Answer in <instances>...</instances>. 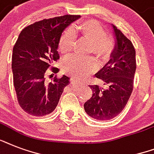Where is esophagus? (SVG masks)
Segmentation results:
<instances>
[{
  "label": "esophagus",
  "instance_id": "esophagus-1",
  "mask_svg": "<svg viewBox=\"0 0 154 154\" xmlns=\"http://www.w3.org/2000/svg\"><path fill=\"white\" fill-rule=\"evenodd\" d=\"M71 84H72V86L74 87V88H76V89H78V88H79V86L77 85V83L75 82H73V80H71Z\"/></svg>",
  "mask_w": 154,
  "mask_h": 154
}]
</instances>
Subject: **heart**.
Returning a JSON list of instances; mask_svg holds the SVG:
<instances>
[{
	"instance_id": "1",
	"label": "heart",
	"mask_w": 154,
	"mask_h": 154,
	"mask_svg": "<svg viewBox=\"0 0 154 154\" xmlns=\"http://www.w3.org/2000/svg\"><path fill=\"white\" fill-rule=\"evenodd\" d=\"M82 39L90 43L88 52L94 53L101 60L109 58L114 48L112 37L106 35V31L101 23L94 20H88L76 25ZM75 43V35L71 29L65 30L58 42V49L62 54H68L72 50ZM98 67L96 58L69 57L63 62V71L80 80L83 76L94 72Z\"/></svg>"
}]
</instances>
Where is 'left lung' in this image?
<instances>
[{
  "label": "left lung",
  "instance_id": "8db88e82",
  "mask_svg": "<svg viewBox=\"0 0 154 154\" xmlns=\"http://www.w3.org/2000/svg\"><path fill=\"white\" fill-rule=\"evenodd\" d=\"M112 28L116 46L109 61L96 73V77L109 87L101 89L97 85H90L93 95L84 105L87 114L100 121L112 119L124 109L134 89L137 68L133 43L116 26Z\"/></svg>",
  "mask_w": 154,
  "mask_h": 154
}]
</instances>
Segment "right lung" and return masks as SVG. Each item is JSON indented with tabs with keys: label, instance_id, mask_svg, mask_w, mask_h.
I'll list each match as a JSON object with an SVG mask.
<instances>
[{
	"label": "right lung",
	"instance_id": "1",
	"mask_svg": "<svg viewBox=\"0 0 154 154\" xmlns=\"http://www.w3.org/2000/svg\"><path fill=\"white\" fill-rule=\"evenodd\" d=\"M79 15H65L37 21L20 32L13 49V85L19 105L32 116L42 117L55 109L69 78L45 82L47 69L59 59L58 42L63 30ZM58 69L51 68L57 73Z\"/></svg>",
	"mask_w": 154,
	"mask_h": 154
}]
</instances>
